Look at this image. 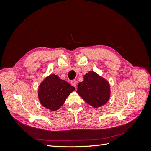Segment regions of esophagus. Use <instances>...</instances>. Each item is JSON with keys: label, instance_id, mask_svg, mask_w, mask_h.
Wrapping results in <instances>:
<instances>
[{"label": "esophagus", "instance_id": "34e87169", "mask_svg": "<svg viewBox=\"0 0 151 151\" xmlns=\"http://www.w3.org/2000/svg\"><path fill=\"white\" fill-rule=\"evenodd\" d=\"M71 84H72V86H74V87H76V85H77V81H76V80H72V81H71Z\"/></svg>", "mask_w": 151, "mask_h": 151}]
</instances>
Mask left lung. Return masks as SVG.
Instances as JSON below:
<instances>
[{
	"label": "left lung",
	"mask_w": 151,
	"mask_h": 151,
	"mask_svg": "<svg viewBox=\"0 0 151 151\" xmlns=\"http://www.w3.org/2000/svg\"><path fill=\"white\" fill-rule=\"evenodd\" d=\"M77 93L87 103L98 108L108 102L110 88L108 81L90 71L84 76V81L77 85Z\"/></svg>",
	"instance_id": "8db88e82"
}]
</instances>
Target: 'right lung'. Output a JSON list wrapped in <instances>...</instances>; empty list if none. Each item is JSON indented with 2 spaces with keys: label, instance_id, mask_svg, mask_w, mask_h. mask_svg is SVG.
Returning <instances> with one entry per match:
<instances>
[{
  "label": "right lung",
  "instance_id": "add662e5",
  "mask_svg": "<svg viewBox=\"0 0 151 151\" xmlns=\"http://www.w3.org/2000/svg\"><path fill=\"white\" fill-rule=\"evenodd\" d=\"M74 90V87L53 74L45 78L40 85L38 97L44 107L55 111L62 106L68 95Z\"/></svg>",
  "mask_w": 151,
  "mask_h": 151
}]
</instances>
